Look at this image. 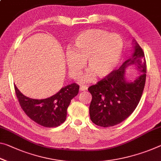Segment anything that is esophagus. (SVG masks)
<instances>
[{"label":"esophagus","mask_w":161,"mask_h":161,"mask_svg":"<svg viewBox=\"0 0 161 161\" xmlns=\"http://www.w3.org/2000/svg\"><path fill=\"white\" fill-rule=\"evenodd\" d=\"M87 88H88L87 86H85V85H81V86H80V90L81 92L85 91V90H87Z\"/></svg>","instance_id":"obj_1"}]
</instances>
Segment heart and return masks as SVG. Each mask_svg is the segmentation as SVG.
Instances as JSON below:
<instances>
[{"mask_svg": "<svg viewBox=\"0 0 161 161\" xmlns=\"http://www.w3.org/2000/svg\"><path fill=\"white\" fill-rule=\"evenodd\" d=\"M123 41L119 35L102 29H89L81 33L74 40L72 50H68L69 70L74 78L80 76L87 60L90 71L82 78L91 81L94 76L104 78L115 70L123 53Z\"/></svg>", "mask_w": 161, "mask_h": 161, "instance_id": "heart-1", "label": "heart"}]
</instances>
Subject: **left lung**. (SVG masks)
Masks as SVG:
<instances>
[{
	"instance_id": "8db88e82",
	"label": "left lung",
	"mask_w": 161,
	"mask_h": 161,
	"mask_svg": "<svg viewBox=\"0 0 161 161\" xmlns=\"http://www.w3.org/2000/svg\"><path fill=\"white\" fill-rule=\"evenodd\" d=\"M131 57L118 70L89 87L92 94L90 106L91 120L97 125L108 127L127 119L138 104L146 79V62L144 52L136 40L132 41ZM134 65L139 75L133 81L125 76L126 69Z\"/></svg>"
}]
</instances>
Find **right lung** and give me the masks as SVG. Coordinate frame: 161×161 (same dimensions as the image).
Returning <instances> with one entry per match:
<instances>
[{
    "label": "right lung",
    "instance_id": "right-lung-1",
    "mask_svg": "<svg viewBox=\"0 0 161 161\" xmlns=\"http://www.w3.org/2000/svg\"><path fill=\"white\" fill-rule=\"evenodd\" d=\"M79 89V85L72 83L50 97L37 99L24 95L15 85L18 100L24 113L33 121L46 127H57L66 120L68 107L77 95Z\"/></svg>",
    "mask_w": 161,
    "mask_h": 161
}]
</instances>
